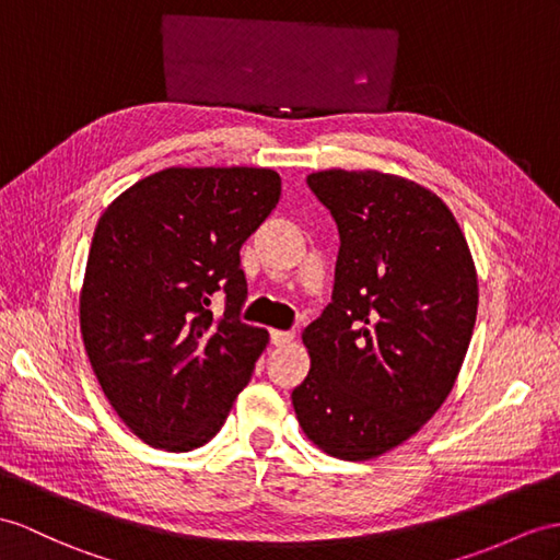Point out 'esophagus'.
Instances as JSON below:
<instances>
[{"mask_svg":"<svg viewBox=\"0 0 560 560\" xmlns=\"http://www.w3.org/2000/svg\"><path fill=\"white\" fill-rule=\"evenodd\" d=\"M270 342L276 347H288L294 342V332L290 330H270Z\"/></svg>","mask_w":560,"mask_h":560,"instance_id":"34e87169","label":"esophagus"}]
</instances>
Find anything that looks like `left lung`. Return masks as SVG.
<instances>
[{
  "label": "left lung",
  "instance_id": "left-lung-1",
  "mask_svg": "<svg viewBox=\"0 0 560 560\" xmlns=\"http://www.w3.org/2000/svg\"><path fill=\"white\" fill-rule=\"evenodd\" d=\"M339 228L332 304L302 339L299 428L342 460L377 458L425 425L454 389L477 316V270L452 209L408 177L311 173Z\"/></svg>",
  "mask_w": 560,
  "mask_h": 560
}]
</instances>
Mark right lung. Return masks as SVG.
I'll use <instances>...</instances> for the list:
<instances>
[{"instance_id":"add662e5","label":"right lung","mask_w":560,"mask_h":560,"mask_svg":"<svg viewBox=\"0 0 560 560\" xmlns=\"http://www.w3.org/2000/svg\"><path fill=\"white\" fill-rule=\"evenodd\" d=\"M252 166H171L102 213L80 288V335L104 397L132 434L192 452L221 432L268 330L242 323L240 247L280 199ZM225 289L223 317L208 311Z\"/></svg>"}]
</instances>
